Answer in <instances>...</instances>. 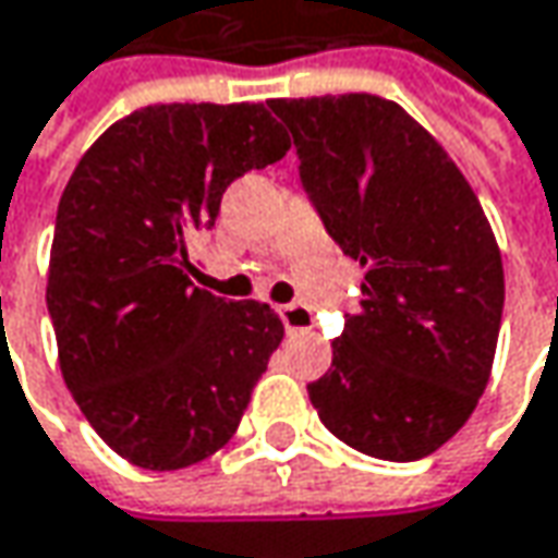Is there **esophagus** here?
Listing matches in <instances>:
<instances>
[{"label":"esophagus","mask_w":558,"mask_h":558,"mask_svg":"<svg viewBox=\"0 0 558 558\" xmlns=\"http://www.w3.org/2000/svg\"><path fill=\"white\" fill-rule=\"evenodd\" d=\"M280 322H283V327L293 333V330H308V327L315 325V318H312V312L305 308V305L300 303H290V305H280L278 308Z\"/></svg>","instance_id":"obj_1"}]
</instances>
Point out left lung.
Here are the masks:
<instances>
[{"mask_svg": "<svg viewBox=\"0 0 558 558\" xmlns=\"http://www.w3.org/2000/svg\"><path fill=\"white\" fill-rule=\"evenodd\" d=\"M325 231L365 268L359 312L308 400L347 447L415 462L469 422L497 352L502 258L474 190L380 96L271 99Z\"/></svg>", "mask_w": 558, "mask_h": 558, "instance_id": "8db88e82", "label": "left lung"}]
</instances>
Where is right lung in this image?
Returning a JSON list of instances; mask_svg holds the SVG:
<instances>
[{
  "label": "right lung",
  "instance_id": "1",
  "mask_svg": "<svg viewBox=\"0 0 558 558\" xmlns=\"http://www.w3.org/2000/svg\"><path fill=\"white\" fill-rule=\"evenodd\" d=\"M258 102L146 106L77 161L56 215L46 305L61 377L121 459L178 472L225 447L283 325L186 278V243L236 178L287 156Z\"/></svg>",
  "mask_w": 558,
  "mask_h": 558
}]
</instances>
